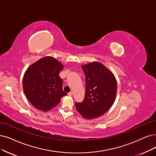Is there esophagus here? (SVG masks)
<instances>
[{
	"mask_svg": "<svg viewBox=\"0 0 156 156\" xmlns=\"http://www.w3.org/2000/svg\"><path fill=\"white\" fill-rule=\"evenodd\" d=\"M68 95H69V96H71L73 95V92H70V93H68Z\"/></svg>",
	"mask_w": 156,
	"mask_h": 156,
	"instance_id": "obj_1",
	"label": "esophagus"
}]
</instances>
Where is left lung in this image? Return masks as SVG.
I'll return each mask as SVG.
<instances>
[{
	"instance_id": "8db88e82",
	"label": "left lung",
	"mask_w": 156,
	"mask_h": 156,
	"mask_svg": "<svg viewBox=\"0 0 156 156\" xmlns=\"http://www.w3.org/2000/svg\"><path fill=\"white\" fill-rule=\"evenodd\" d=\"M85 76V94L82 102L75 103L78 112L86 119L100 117L113 105L117 90L114 74L99 62L82 66Z\"/></svg>"
}]
</instances>
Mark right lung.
<instances>
[{
    "mask_svg": "<svg viewBox=\"0 0 156 156\" xmlns=\"http://www.w3.org/2000/svg\"><path fill=\"white\" fill-rule=\"evenodd\" d=\"M62 63L45 56L30 66L23 78V89L27 100L40 111H48L56 107L67 93L62 89L59 76Z\"/></svg>",
    "mask_w": 156,
    "mask_h": 156,
    "instance_id": "add662e5",
    "label": "right lung"
}]
</instances>
